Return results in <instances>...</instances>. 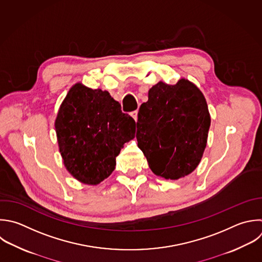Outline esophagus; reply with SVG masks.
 <instances>
[{
  "mask_svg": "<svg viewBox=\"0 0 262 262\" xmlns=\"http://www.w3.org/2000/svg\"><path fill=\"white\" fill-rule=\"evenodd\" d=\"M131 117L135 120V122H137V119H138V111H134L131 113Z\"/></svg>",
  "mask_w": 262,
  "mask_h": 262,
  "instance_id": "34e87169",
  "label": "esophagus"
}]
</instances>
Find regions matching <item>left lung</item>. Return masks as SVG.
Here are the masks:
<instances>
[{
	"instance_id": "1",
	"label": "left lung",
	"mask_w": 262,
	"mask_h": 262,
	"mask_svg": "<svg viewBox=\"0 0 262 262\" xmlns=\"http://www.w3.org/2000/svg\"><path fill=\"white\" fill-rule=\"evenodd\" d=\"M211 119L206 99L191 82H159L139 107L138 147L151 171L177 180L190 174L203 157Z\"/></svg>"
}]
</instances>
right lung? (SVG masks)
Here are the masks:
<instances>
[{
    "instance_id": "add662e5",
    "label": "right lung",
    "mask_w": 262,
    "mask_h": 262,
    "mask_svg": "<svg viewBox=\"0 0 262 262\" xmlns=\"http://www.w3.org/2000/svg\"><path fill=\"white\" fill-rule=\"evenodd\" d=\"M55 130L67 170L96 185L115 170L124 143L135 137V121L107 91L77 83L59 107Z\"/></svg>"
}]
</instances>
